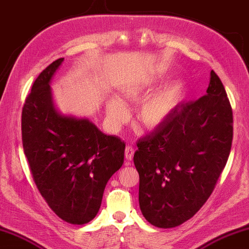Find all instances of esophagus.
<instances>
[{
    "mask_svg": "<svg viewBox=\"0 0 249 249\" xmlns=\"http://www.w3.org/2000/svg\"><path fill=\"white\" fill-rule=\"evenodd\" d=\"M134 153H135V149H134L132 146H126L125 148V159L127 160H132L134 157Z\"/></svg>",
    "mask_w": 249,
    "mask_h": 249,
    "instance_id": "34e87169",
    "label": "esophagus"
}]
</instances>
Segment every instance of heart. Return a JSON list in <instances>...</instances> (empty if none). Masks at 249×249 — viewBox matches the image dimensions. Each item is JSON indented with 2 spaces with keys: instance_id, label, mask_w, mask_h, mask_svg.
I'll list each match as a JSON object with an SVG mask.
<instances>
[{
  "instance_id": "1",
  "label": "heart",
  "mask_w": 249,
  "mask_h": 249,
  "mask_svg": "<svg viewBox=\"0 0 249 249\" xmlns=\"http://www.w3.org/2000/svg\"><path fill=\"white\" fill-rule=\"evenodd\" d=\"M153 89V84L125 89L123 95L131 102H140L148 95ZM184 97V84L175 81L166 86L153 97L144 102L137 113V120L146 128H155L164 123ZM106 114L110 125L117 128L127 117V108L120 98L110 97L106 104Z\"/></svg>"
}]
</instances>
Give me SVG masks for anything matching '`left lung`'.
I'll return each instance as SVG.
<instances>
[{
  "mask_svg": "<svg viewBox=\"0 0 249 249\" xmlns=\"http://www.w3.org/2000/svg\"><path fill=\"white\" fill-rule=\"evenodd\" d=\"M232 110L214 71L206 94L177 105L164 123L137 142L142 214L160 228L192 218L214 191L231 153Z\"/></svg>",
  "mask_w": 249,
  "mask_h": 249,
  "instance_id": "1",
  "label": "left lung"
}]
</instances>
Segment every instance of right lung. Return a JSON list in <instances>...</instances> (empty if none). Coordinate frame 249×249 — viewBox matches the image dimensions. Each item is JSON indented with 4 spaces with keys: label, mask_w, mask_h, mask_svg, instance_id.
Instances as JSON below:
<instances>
[{
    "label": "right lung",
    "mask_w": 249,
    "mask_h": 249,
    "mask_svg": "<svg viewBox=\"0 0 249 249\" xmlns=\"http://www.w3.org/2000/svg\"><path fill=\"white\" fill-rule=\"evenodd\" d=\"M63 61L35 80L22 110V142L43 198L63 220L84 225L96 216L106 184L123 165L125 143L88 118L56 109L50 84Z\"/></svg>",
    "instance_id": "1"
}]
</instances>
